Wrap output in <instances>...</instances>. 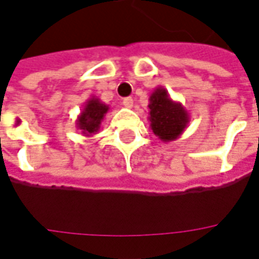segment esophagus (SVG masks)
Returning <instances> with one entry per match:
<instances>
[{
  "label": "esophagus",
  "instance_id": "1",
  "mask_svg": "<svg viewBox=\"0 0 259 259\" xmlns=\"http://www.w3.org/2000/svg\"><path fill=\"white\" fill-rule=\"evenodd\" d=\"M122 104H123V107H126V108H132V107H133V99H132V97H126V99H123V101H122Z\"/></svg>",
  "mask_w": 259,
  "mask_h": 259
}]
</instances>
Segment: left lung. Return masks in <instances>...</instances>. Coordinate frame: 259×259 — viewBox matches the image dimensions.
<instances>
[{"instance_id": "obj_1", "label": "left lung", "mask_w": 259, "mask_h": 259, "mask_svg": "<svg viewBox=\"0 0 259 259\" xmlns=\"http://www.w3.org/2000/svg\"><path fill=\"white\" fill-rule=\"evenodd\" d=\"M149 127L163 143L183 135L189 123V112L180 101L173 100L164 88H155L149 95Z\"/></svg>"}]
</instances>
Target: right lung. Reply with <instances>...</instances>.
Masks as SVG:
<instances>
[{
	"label": "right lung",
	"instance_id": "right-lung-1",
	"mask_svg": "<svg viewBox=\"0 0 259 259\" xmlns=\"http://www.w3.org/2000/svg\"><path fill=\"white\" fill-rule=\"evenodd\" d=\"M108 111H110V105L92 96L85 103L79 115L76 116V129L81 132L82 136L92 137L100 130L101 122L104 120Z\"/></svg>",
	"mask_w": 259,
	"mask_h": 259
}]
</instances>
